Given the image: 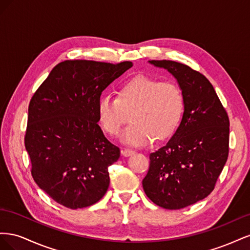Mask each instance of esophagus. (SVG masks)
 Masks as SVG:
<instances>
[{
  "label": "esophagus",
  "mask_w": 250,
  "mask_h": 250,
  "mask_svg": "<svg viewBox=\"0 0 250 250\" xmlns=\"http://www.w3.org/2000/svg\"><path fill=\"white\" fill-rule=\"evenodd\" d=\"M134 153H135V151L132 150V149H129V148H123L122 149V154L124 156H130V155H132Z\"/></svg>",
  "instance_id": "1"
}]
</instances>
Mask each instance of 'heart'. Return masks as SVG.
I'll return each mask as SVG.
<instances>
[{"label":"heart","instance_id":"heart-1","mask_svg":"<svg viewBox=\"0 0 250 250\" xmlns=\"http://www.w3.org/2000/svg\"><path fill=\"white\" fill-rule=\"evenodd\" d=\"M183 89L173 81L138 75L126 80L117 97L102 95L97 102V113L103 130L118 137L131 119L123 141L142 146L171 138L184 115Z\"/></svg>","mask_w":250,"mask_h":250}]
</instances>
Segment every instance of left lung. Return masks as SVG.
Returning <instances> with one entry per match:
<instances>
[{
  "instance_id": "left-lung-1",
  "label": "left lung",
  "mask_w": 250,
  "mask_h": 250,
  "mask_svg": "<svg viewBox=\"0 0 250 250\" xmlns=\"http://www.w3.org/2000/svg\"><path fill=\"white\" fill-rule=\"evenodd\" d=\"M149 62L177 79L185 111L167 145L150 153L143 188L156 206L179 209L204 199L215 188L229 157V119L204 75L172 60Z\"/></svg>"
}]
</instances>
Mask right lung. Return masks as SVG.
Here are the masks:
<instances>
[{"label": "right lung", "mask_w": 250, "mask_h": 250, "mask_svg": "<svg viewBox=\"0 0 250 250\" xmlns=\"http://www.w3.org/2000/svg\"><path fill=\"white\" fill-rule=\"evenodd\" d=\"M131 66V62L65 60L30 100L25 147L32 177L65 208L93 206L107 191L108 167L119 160L120 149L98 124L97 102Z\"/></svg>", "instance_id": "add662e5"}]
</instances>
